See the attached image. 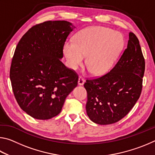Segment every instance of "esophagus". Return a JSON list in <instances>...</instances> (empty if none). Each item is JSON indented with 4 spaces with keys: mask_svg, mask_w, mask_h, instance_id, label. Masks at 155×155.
<instances>
[{
    "mask_svg": "<svg viewBox=\"0 0 155 155\" xmlns=\"http://www.w3.org/2000/svg\"><path fill=\"white\" fill-rule=\"evenodd\" d=\"M84 82H85V79H84V78L80 76L79 78H78V85H83Z\"/></svg>",
    "mask_w": 155,
    "mask_h": 155,
    "instance_id": "34e87169",
    "label": "esophagus"
}]
</instances>
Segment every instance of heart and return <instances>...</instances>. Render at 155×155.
Wrapping results in <instances>:
<instances>
[{"mask_svg": "<svg viewBox=\"0 0 155 155\" xmlns=\"http://www.w3.org/2000/svg\"><path fill=\"white\" fill-rule=\"evenodd\" d=\"M124 46L122 36L103 27H93L81 30L74 38L64 46V53L68 65L76 69L86 64L94 74H103L111 69Z\"/></svg>", "mask_w": 155, "mask_h": 155, "instance_id": "heart-1", "label": "heart"}]
</instances>
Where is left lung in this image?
I'll use <instances>...</instances> for the list:
<instances>
[{"instance_id":"8db88e82","label":"left lung","mask_w":155,"mask_h":155,"mask_svg":"<svg viewBox=\"0 0 155 155\" xmlns=\"http://www.w3.org/2000/svg\"><path fill=\"white\" fill-rule=\"evenodd\" d=\"M144 71L140 41L130 32L127 48L111 70L84 83L87 93L86 111L91 121L111 124L126 116L141 95Z\"/></svg>"}]
</instances>
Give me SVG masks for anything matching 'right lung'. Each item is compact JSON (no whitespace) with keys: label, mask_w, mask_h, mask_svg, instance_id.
<instances>
[{"label":"right lung","mask_w":155,"mask_h":155,"mask_svg":"<svg viewBox=\"0 0 155 155\" xmlns=\"http://www.w3.org/2000/svg\"><path fill=\"white\" fill-rule=\"evenodd\" d=\"M74 27L68 21H46L22 37L10 68L12 90L20 108L33 118L48 120L61 112L78 76L61 61Z\"/></svg>","instance_id":"right-lung-1"}]
</instances>
